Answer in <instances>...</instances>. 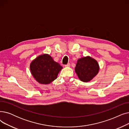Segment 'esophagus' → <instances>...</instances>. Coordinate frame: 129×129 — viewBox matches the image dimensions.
Instances as JSON below:
<instances>
[{
  "label": "esophagus",
  "instance_id": "esophagus-1",
  "mask_svg": "<svg viewBox=\"0 0 129 129\" xmlns=\"http://www.w3.org/2000/svg\"><path fill=\"white\" fill-rule=\"evenodd\" d=\"M64 66L66 67H69L70 66V63H68V64H65Z\"/></svg>",
  "mask_w": 129,
  "mask_h": 129
}]
</instances>
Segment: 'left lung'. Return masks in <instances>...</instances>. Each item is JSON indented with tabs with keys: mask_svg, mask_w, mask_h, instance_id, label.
Returning a JSON list of instances; mask_svg holds the SVG:
<instances>
[{
	"mask_svg": "<svg viewBox=\"0 0 129 129\" xmlns=\"http://www.w3.org/2000/svg\"><path fill=\"white\" fill-rule=\"evenodd\" d=\"M99 70L97 61L89 56L83 57L78 60L75 71L81 81L87 82L91 80Z\"/></svg>",
	"mask_w": 129,
	"mask_h": 129,
	"instance_id": "left-lung-1",
	"label": "left lung"
}]
</instances>
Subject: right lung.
<instances>
[{
  "instance_id": "right-lung-1",
  "label": "right lung",
  "mask_w": 129,
  "mask_h": 129,
  "mask_svg": "<svg viewBox=\"0 0 129 129\" xmlns=\"http://www.w3.org/2000/svg\"><path fill=\"white\" fill-rule=\"evenodd\" d=\"M31 73L39 83L47 84L57 79L62 67L55 62L52 57L44 54L37 57L30 65Z\"/></svg>"
}]
</instances>
